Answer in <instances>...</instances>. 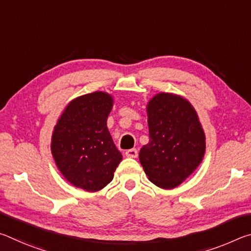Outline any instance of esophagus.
<instances>
[{"mask_svg":"<svg viewBox=\"0 0 251 251\" xmlns=\"http://www.w3.org/2000/svg\"><path fill=\"white\" fill-rule=\"evenodd\" d=\"M125 155L127 157H130V158H135V157H137V150H136V148H130V150H127Z\"/></svg>","mask_w":251,"mask_h":251,"instance_id":"1","label":"esophagus"}]
</instances>
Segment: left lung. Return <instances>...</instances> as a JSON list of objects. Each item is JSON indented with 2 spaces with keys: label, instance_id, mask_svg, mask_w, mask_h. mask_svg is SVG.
<instances>
[{
  "label": "left lung",
  "instance_id": "8db88e82",
  "mask_svg": "<svg viewBox=\"0 0 251 251\" xmlns=\"http://www.w3.org/2000/svg\"><path fill=\"white\" fill-rule=\"evenodd\" d=\"M147 114L150 142L139 160L152 184L174 188L201 164L205 134L194 107L180 96L160 93L148 103Z\"/></svg>",
  "mask_w": 251,
  "mask_h": 251
}]
</instances>
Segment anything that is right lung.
Masks as SVG:
<instances>
[{"mask_svg": "<svg viewBox=\"0 0 251 251\" xmlns=\"http://www.w3.org/2000/svg\"><path fill=\"white\" fill-rule=\"evenodd\" d=\"M113 99L103 92L77 97L62 114L52 136V154L71 184L96 192L109 184L123 156L107 129Z\"/></svg>", "mask_w": 251, "mask_h": 251, "instance_id": "obj_1", "label": "right lung"}]
</instances>
